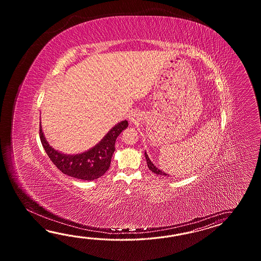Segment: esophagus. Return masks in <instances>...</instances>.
Here are the masks:
<instances>
[{"label": "esophagus", "instance_id": "1", "mask_svg": "<svg viewBox=\"0 0 261 261\" xmlns=\"http://www.w3.org/2000/svg\"><path fill=\"white\" fill-rule=\"evenodd\" d=\"M129 119H130V121H134V119H133V117H130V118H129Z\"/></svg>", "mask_w": 261, "mask_h": 261}]
</instances>
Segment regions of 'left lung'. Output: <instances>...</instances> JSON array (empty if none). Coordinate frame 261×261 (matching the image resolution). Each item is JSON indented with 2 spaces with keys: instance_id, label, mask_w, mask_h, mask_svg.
I'll use <instances>...</instances> for the list:
<instances>
[{
  "instance_id": "1",
  "label": "left lung",
  "mask_w": 261,
  "mask_h": 261,
  "mask_svg": "<svg viewBox=\"0 0 261 261\" xmlns=\"http://www.w3.org/2000/svg\"><path fill=\"white\" fill-rule=\"evenodd\" d=\"M144 155H145L146 162H147V166L149 168L150 171H152L154 173H156V174H159V175H166V176H169V174H167L165 172H162L159 168H156V167L153 164V162L150 161V159L148 158V155L146 154V152H144Z\"/></svg>"
}]
</instances>
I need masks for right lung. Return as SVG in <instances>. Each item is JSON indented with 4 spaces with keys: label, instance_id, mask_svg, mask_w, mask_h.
Wrapping results in <instances>:
<instances>
[{
    "label": "right lung",
    "instance_id": "add662e5",
    "mask_svg": "<svg viewBox=\"0 0 261 261\" xmlns=\"http://www.w3.org/2000/svg\"><path fill=\"white\" fill-rule=\"evenodd\" d=\"M128 125L127 120L118 123L94 147L76 155L62 154L50 146L44 138L41 122L40 139L46 154L61 172L68 176L91 181L102 176L109 169L117 136L128 127Z\"/></svg>",
    "mask_w": 261,
    "mask_h": 261
}]
</instances>
